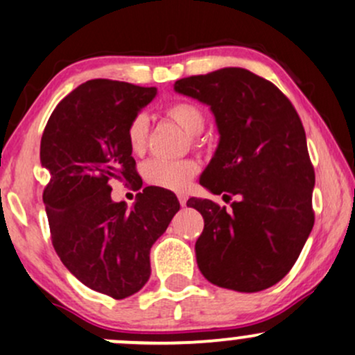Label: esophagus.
Here are the masks:
<instances>
[{
  "instance_id": "esophagus-1",
  "label": "esophagus",
  "mask_w": 355,
  "mask_h": 355,
  "mask_svg": "<svg viewBox=\"0 0 355 355\" xmlns=\"http://www.w3.org/2000/svg\"><path fill=\"white\" fill-rule=\"evenodd\" d=\"M187 199H189L187 193H184V192L178 193V202H180V206H182V207H184L185 204H187Z\"/></svg>"
}]
</instances>
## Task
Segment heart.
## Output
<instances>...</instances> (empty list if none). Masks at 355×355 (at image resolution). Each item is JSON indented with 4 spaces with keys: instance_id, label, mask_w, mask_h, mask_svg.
<instances>
[{
    "instance_id": "b5f03b06",
    "label": "heart",
    "mask_w": 355,
    "mask_h": 355,
    "mask_svg": "<svg viewBox=\"0 0 355 355\" xmlns=\"http://www.w3.org/2000/svg\"><path fill=\"white\" fill-rule=\"evenodd\" d=\"M166 117H170L175 124L180 125L189 136H197L206 128V115L202 109L193 102L171 103L165 110ZM149 122L144 114H136L129 121L125 129V139L132 153H143L146 148ZM199 171V165L192 159H170L153 158L144 163L143 177L148 184L165 190H184L187 189L193 177Z\"/></svg>"
}]
</instances>
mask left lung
I'll use <instances>...</instances> for the list:
<instances>
[{
  "instance_id": "left-lung-1",
  "label": "left lung",
  "mask_w": 355,
  "mask_h": 355,
  "mask_svg": "<svg viewBox=\"0 0 355 355\" xmlns=\"http://www.w3.org/2000/svg\"><path fill=\"white\" fill-rule=\"evenodd\" d=\"M173 88L209 105L218 125V148L200 185L236 197L233 211L209 199L187 202L204 218L199 270L238 293L277 284L315 225V170L300 115L275 85L243 68L182 78Z\"/></svg>"
}]
</instances>
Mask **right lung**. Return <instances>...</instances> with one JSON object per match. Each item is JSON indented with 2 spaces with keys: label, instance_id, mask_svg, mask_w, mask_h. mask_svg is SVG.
<instances>
[{
  "label": "right lung",
  "instance_id": "add662e5",
  "mask_svg": "<svg viewBox=\"0 0 355 355\" xmlns=\"http://www.w3.org/2000/svg\"><path fill=\"white\" fill-rule=\"evenodd\" d=\"M156 93L124 81H87L58 103L40 141L55 253L78 281L114 300L146 284L149 250L180 209L177 196L159 187L143 189L132 209L110 197V180L143 187L125 129Z\"/></svg>",
  "mask_w": 355,
  "mask_h": 355
}]
</instances>
